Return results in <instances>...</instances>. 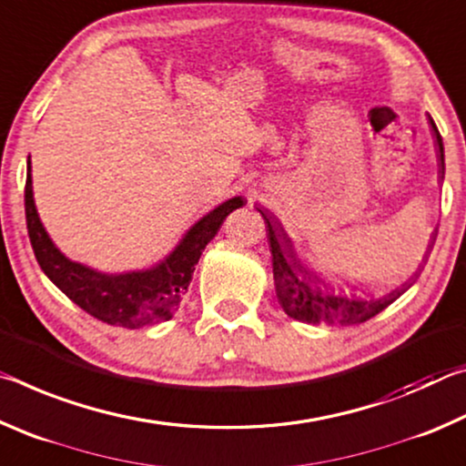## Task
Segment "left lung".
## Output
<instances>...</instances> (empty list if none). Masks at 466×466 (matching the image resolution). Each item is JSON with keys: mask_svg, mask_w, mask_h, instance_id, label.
<instances>
[{"mask_svg": "<svg viewBox=\"0 0 466 466\" xmlns=\"http://www.w3.org/2000/svg\"><path fill=\"white\" fill-rule=\"evenodd\" d=\"M431 129L433 137H436L440 172L444 175V144H441V136L433 121ZM261 211L265 224L269 228L267 238H269L273 255L275 291H278L281 309L286 310V314L291 319L310 322V325H360V322H366L376 317L378 312H382L386 306H390L394 299L411 286L413 278L417 275H413L411 283L407 281L403 288L392 289L390 294H386L382 298H366L350 289L330 288L299 263L294 248H291V240L288 238V234L283 232V228L278 222H275V218H271L269 211ZM430 248L431 244L428 250ZM425 257H428V252H425Z\"/></svg>", "mask_w": 466, "mask_h": 466, "instance_id": "1", "label": "left lung"}]
</instances>
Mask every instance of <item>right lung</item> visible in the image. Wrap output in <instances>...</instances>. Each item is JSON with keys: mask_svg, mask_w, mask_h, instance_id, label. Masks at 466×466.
I'll use <instances>...</instances> for the list:
<instances>
[{"mask_svg": "<svg viewBox=\"0 0 466 466\" xmlns=\"http://www.w3.org/2000/svg\"><path fill=\"white\" fill-rule=\"evenodd\" d=\"M242 205V197H234L209 211L185 234V238L170 252V257L152 269L106 275L69 261L51 242L35 208L28 160L25 187L26 228L38 265L46 278L74 304L80 306L90 317L115 327L139 329L157 320L172 319L188 283H191L195 265L199 261L203 248L222 228L226 216Z\"/></svg>", "mask_w": 466, "mask_h": 466, "instance_id": "add662e5", "label": "right lung"}]
</instances>
